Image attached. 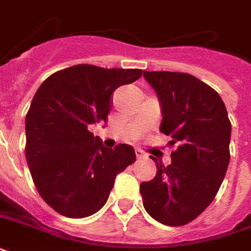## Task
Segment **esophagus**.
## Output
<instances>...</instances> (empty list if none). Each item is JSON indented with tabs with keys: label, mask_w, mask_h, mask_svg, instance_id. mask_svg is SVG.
Masks as SVG:
<instances>
[{
	"label": "esophagus",
	"mask_w": 251,
	"mask_h": 251,
	"mask_svg": "<svg viewBox=\"0 0 251 251\" xmlns=\"http://www.w3.org/2000/svg\"><path fill=\"white\" fill-rule=\"evenodd\" d=\"M135 155H137L138 160H142V159H146V157H147L145 155V152H143V151H141V150H139V149L135 150Z\"/></svg>",
	"instance_id": "34e87169"
}]
</instances>
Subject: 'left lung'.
I'll use <instances>...</instances> for the list:
<instances>
[{
    "label": "left lung",
    "mask_w": 251,
    "mask_h": 251,
    "mask_svg": "<svg viewBox=\"0 0 251 251\" xmlns=\"http://www.w3.org/2000/svg\"><path fill=\"white\" fill-rule=\"evenodd\" d=\"M160 101V131L176 146L172 163H156L155 178L141 183L150 216L185 226L214 201L229 164L230 121L220 95L186 73L143 72Z\"/></svg>",
    "instance_id": "8db88e82"
}]
</instances>
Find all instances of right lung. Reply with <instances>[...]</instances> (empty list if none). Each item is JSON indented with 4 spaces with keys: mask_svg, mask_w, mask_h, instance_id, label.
Returning a JSON list of instances; mask_svg holds the SVG:
<instances>
[{
    "mask_svg": "<svg viewBox=\"0 0 251 251\" xmlns=\"http://www.w3.org/2000/svg\"><path fill=\"white\" fill-rule=\"evenodd\" d=\"M142 76L139 69L75 65L41 83L25 116V159L39 194L66 218L98 212L118 173L135 161L130 145L106 149L88 126L106 122L116 88Z\"/></svg>",
    "mask_w": 251,
    "mask_h": 251,
    "instance_id": "add662e5",
    "label": "right lung"
}]
</instances>
